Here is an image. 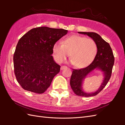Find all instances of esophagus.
<instances>
[{
	"instance_id": "34e87169",
	"label": "esophagus",
	"mask_w": 125,
	"mask_h": 125,
	"mask_svg": "<svg viewBox=\"0 0 125 125\" xmlns=\"http://www.w3.org/2000/svg\"><path fill=\"white\" fill-rule=\"evenodd\" d=\"M66 68H67V66H64V65L61 66V70H63V69H66Z\"/></svg>"
}]
</instances>
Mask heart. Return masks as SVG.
<instances>
[{"instance_id": "1", "label": "heart", "mask_w": 125, "mask_h": 125, "mask_svg": "<svg viewBox=\"0 0 125 125\" xmlns=\"http://www.w3.org/2000/svg\"><path fill=\"white\" fill-rule=\"evenodd\" d=\"M54 56L58 63H62L70 53L71 62L76 67L82 68L91 63L96 55L97 47L91 39L78 35L67 37L63 41L57 42L52 48Z\"/></svg>"}]
</instances>
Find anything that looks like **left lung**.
Segmentation results:
<instances>
[{
	"mask_svg": "<svg viewBox=\"0 0 125 125\" xmlns=\"http://www.w3.org/2000/svg\"><path fill=\"white\" fill-rule=\"evenodd\" d=\"M90 36L97 44V52L94 60L87 67L81 69H73L70 78V86L73 92L82 97L94 96L102 91L109 81L112 75L115 63V57L110 44L102 38L99 34L94 32H78ZM95 68L102 70L104 79L100 89L94 93H86L82 90V82L87 74Z\"/></svg>",
	"mask_w": 125,
	"mask_h": 125,
	"instance_id": "1",
	"label": "left lung"
}]
</instances>
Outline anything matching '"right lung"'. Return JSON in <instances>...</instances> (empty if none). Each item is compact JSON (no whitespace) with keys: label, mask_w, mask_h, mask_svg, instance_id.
<instances>
[{"label":"right lung","mask_w":125,"mask_h":125,"mask_svg":"<svg viewBox=\"0 0 125 125\" xmlns=\"http://www.w3.org/2000/svg\"><path fill=\"white\" fill-rule=\"evenodd\" d=\"M67 33L64 29L39 27L20 39L13 62L16 79L23 89L41 94L50 86L61 67L52 56L53 46Z\"/></svg>","instance_id":"obj_1"}]
</instances>
